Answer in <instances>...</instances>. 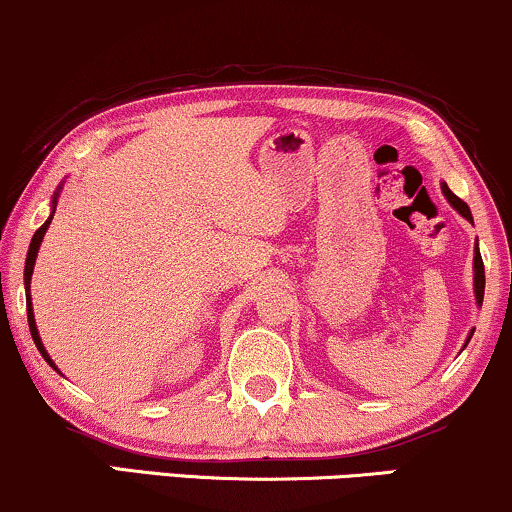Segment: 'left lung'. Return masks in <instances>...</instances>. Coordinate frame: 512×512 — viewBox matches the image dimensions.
<instances>
[{
    "label": "left lung",
    "mask_w": 512,
    "mask_h": 512,
    "mask_svg": "<svg viewBox=\"0 0 512 512\" xmlns=\"http://www.w3.org/2000/svg\"><path fill=\"white\" fill-rule=\"evenodd\" d=\"M442 193H444V198L449 200L451 208H454V210L458 212V215H461L463 219H468V222L472 224V212H470V208L463 203L461 198L456 196L454 191L449 189V186H446V181H442ZM472 290H475V302H477V307H482V300H484V264H482V255H480V248H477V243H475V257H472ZM472 333H475V331L468 333V340H465L463 347H468Z\"/></svg>",
    "instance_id": "left-lung-1"
}]
</instances>
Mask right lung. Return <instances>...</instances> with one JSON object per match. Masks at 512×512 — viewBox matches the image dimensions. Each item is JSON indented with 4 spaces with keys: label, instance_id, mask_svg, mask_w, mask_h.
<instances>
[{
    "label": "right lung",
    "instance_id": "right-lung-1",
    "mask_svg": "<svg viewBox=\"0 0 512 512\" xmlns=\"http://www.w3.org/2000/svg\"><path fill=\"white\" fill-rule=\"evenodd\" d=\"M61 189H63V181H61V186H58V189L54 191V198H51V215H49V219L47 222H44L40 229L35 231V236H32V241H30V248H28V257H25V274H23V286H25V304H28V323H30V333H32V340H35V345H37V349H40V354L44 357V361H47V364L54 368V371H58L56 368V364H54V359L49 357V352L47 349H44V345H42V338H40V331H37V323H35V312H32V297H30V281H32V269H35V260H37V252H40V245H42V241H44V234H47V229H49V224H51V219H54V212H56V203H58V196H61ZM61 373V371H58Z\"/></svg>",
    "mask_w": 512,
    "mask_h": 512
}]
</instances>
